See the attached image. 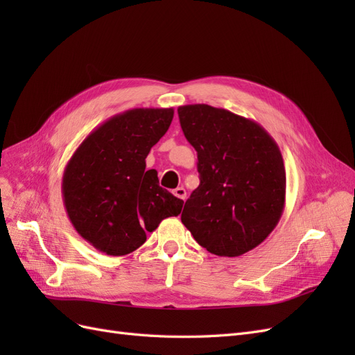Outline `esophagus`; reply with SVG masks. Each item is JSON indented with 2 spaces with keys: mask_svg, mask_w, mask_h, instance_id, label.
I'll use <instances>...</instances> for the list:
<instances>
[{
  "mask_svg": "<svg viewBox=\"0 0 355 355\" xmlns=\"http://www.w3.org/2000/svg\"><path fill=\"white\" fill-rule=\"evenodd\" d=\"M173 194H175L178 198H180V200H185V198H187V191H185L184 187L176 188V189L173 191Z\"/></svg>",
  "mask_w": 355,
  "mask_h": 355,
  "instance_id": "esophagus-1",
  "label": "esophagus"
}]
</instances>
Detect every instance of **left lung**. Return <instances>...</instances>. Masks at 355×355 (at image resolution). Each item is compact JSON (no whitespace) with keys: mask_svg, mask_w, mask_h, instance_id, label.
<instances>
[{"mask_svg":"<svg viewBox=\"0 0 355 355\" xmlns=\"http://www.w3.org/2000/svg\"><path fill=\"white\" fill-rule=\"evenodd\" d=\"M178 114L200 173L182 223L207 252L241 256L259 245L283 214L280 148L261 124L227 110L197 103L179 106Z\"/></svg>","mask_w":355,"mask_h":355,"instance_id":"obj_1","label":"left lung"}]
</instances>
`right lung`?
I'll return each instance as SVG.
<instances>
[{
  "mask_svg": "<svg viewBox=\"0 0 355 355\" xmlns=\"http://www.w3.org/2000/svg\"><path fill=\"white\" fill-rule=\"evenodd\" d=\"M173 108H135L106 120L84 139L63 171L62 197L81 237L110 256L135 252L184 201L145 170L151 148L168 130Z\"/></svg>",
  "mask_w": 355,
  "mask_h": 355,
  "instance_id": "1",
  "label": "right lung"
}]
</instances>
